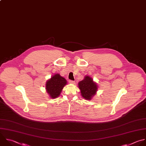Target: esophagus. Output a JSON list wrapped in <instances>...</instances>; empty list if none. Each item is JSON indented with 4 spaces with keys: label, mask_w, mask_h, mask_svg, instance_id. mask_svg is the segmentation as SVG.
<instances>
[{
    "label": "esophagus",
    "mask_w": 146,
    "mask_h": 146,
    "mask_svg": "<svg viewBox=\"0 0 146 146\" xmlns=\"http://www.w3.org/2000/svg\"><path fill=\"white\" fill-rule=\"evenodd\" d=\"M69 82L70 84H74L75 82H74V81H73V80H69Z\"/></svg>",
    "instance_id": "34e87169"
}]
</instances>
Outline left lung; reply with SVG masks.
Masks as SVG:
<instances>
[{"instance_id":"8db88e82","label":"left lung","mask_w":146,"mask_h":146,"mask_svg":"<svg viewBox=\"0 0 146 146\" xmlns=\"http://www.w3.org/2000/svg\"><path fill=\"white\" fill-rule=\"evenodd\" d=\"M78 87L81 90V94L86 100H90L98 90L96 84L89 76L85 77L83 80L78 82Z\"/></svg>"}]
</instances>
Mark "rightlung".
<instances>
[{
    "label": "right lung",
    "instance_id": "obj_1",
    "mask_svg": "<svg viewBox=\"0 0 146 146\" xmlns=\"http://www.w3.org/2000/svg\"><path fill=\"white\" fill-rule=\"evenodd\" d=\"M66 83V80L64 77L58 74H56L47 81L46 89L50 98L55 99L59 96Z\"/></svg>",
    "mask_w": 146,
    "mask_h": 146
}]
</instances>
